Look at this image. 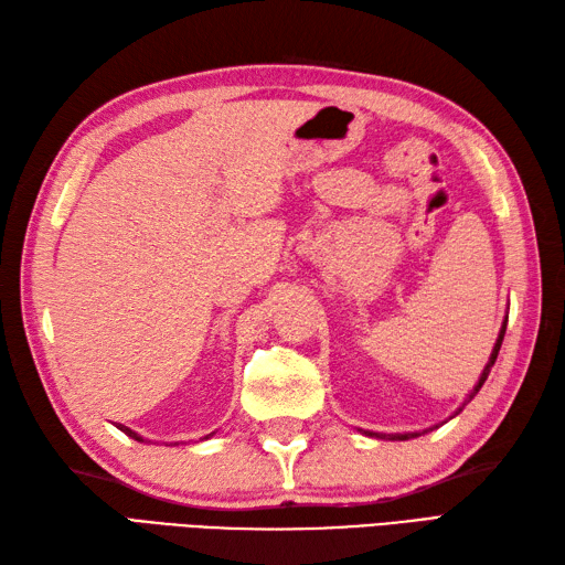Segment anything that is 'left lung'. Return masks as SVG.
I'll return each instance as SVG.
<instances>
[{
  "instance_id": "obj_1",
  "label": "left lung",
  "mask_w": 565,
  "mask_h": 565,
  "mask_svg": "<svg viewBox=\"0 0 565 565\" xmlns=\"http://www.w3.org/2000/svg\"><path fill=\"white\" fill-rule=\"evenodd\" d=\"M505 328H508V326H505V322H502V330H500V334H498V342H495V347H493V354H490V362L486 364V369H483V374H481V379H478V386H476V388H473L471 393H468V401H471V398H473V395H476L478 391H481V386H483V383H486V379H488V374H490V366H493V364H495V359H498V352H500V344H502V338H505ZM468 401H466V403H468ZM466 403H463V405H466ZM463 405L459 407V413L463 411ZM379 437H383V439H386V435H379ZM413 437H417V431H413V435H391L388 439H401V441H403V439H413Z\"/></svg>"
}]
</instances>
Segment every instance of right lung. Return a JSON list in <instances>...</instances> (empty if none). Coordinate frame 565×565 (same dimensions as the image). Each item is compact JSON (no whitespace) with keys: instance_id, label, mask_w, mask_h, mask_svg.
Masks as SVG:
<instances>
[{"instance_id":"obj_1","label":"right lung","mask_w":565,"mask_h":565,"mask_svg":"<svg viewBox=\"0 0 565 565\" xmlns=\"http://www.w3.org/2000/svg\"><path fill=\"white\" fill-rule=\"evenodd\" d=\"M116 427H118V429H121V431H126V435H128V437H134V439L142 441V439H140V437L136 435V431H134V429H128V427H124V425H116Z\"/></svg>"}]
</instances>
